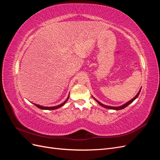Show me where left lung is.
<instances>
[{"instance_id":"1","label":"left lung","mask_w":160,"mask_h":160,"mask_svg":"<svg viewBox=\"0 0 160 160\" xmlns=\"http://www.w3.org/2000/svg\"><path fill=\"white\" fill-rule=\"evenodd\" d=\"M140 91H141V89L139 90V91L138 92V93L137 94V95H136V96L135 97V98H133L132 99H131L129 101H128V103H126L125 104H124V105H122V106H119V107H111V106L105 105L102 104L101 103H100L99 101H98L97 100V99H95L93 98V99H94L97 101V102H98L100 105H101V106H102V107H103V108H108V109H115V110H119V109H123V108H126L127 106H128V105H129L131 103H132L133 101L138 98V95H139V93H140Z\"/></svg>"}]
</instances>
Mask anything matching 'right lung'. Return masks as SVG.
<instances>
[{
    "label": "right lung",
    "mask_w": 160,
    "mask_h": 160,
    "mask_svg": "<svg viewBox=\"0 0 160 160\" xmlns=\"http://www.w3.org/2000/svg\"><path fill=\"white\" fill-rule=\"evenodd\" d=\"M69 95L68 96V98H67V99H66V101H65L63 103H61V104H60V105H57V106H55V107H42V106H41V105H37V104H35V106H37V107L38 108H39V109H47V110H51V109H58V108H61V107H62V105H63L65 103H66V101L68 100V99H69Z\"/></svg>",
    "instance_id": "add662e5"
}]
</instances>
